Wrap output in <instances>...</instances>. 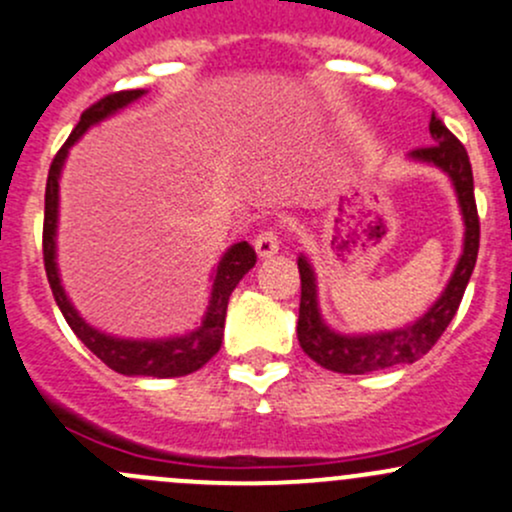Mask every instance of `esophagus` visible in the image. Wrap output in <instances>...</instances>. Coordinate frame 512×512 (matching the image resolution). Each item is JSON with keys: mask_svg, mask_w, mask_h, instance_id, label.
<instances>
[{"mask_svg": "<svg viewBox=\"0 0 512 512\" xmlns=\"http://www.w3.org/2000/svg\"><path fill=\"white\" fill-rule=\"evenodd\" d=\"M255 250H257V255L260 257H272L274 252L279 250V233H277V228H265V230H260V233H257V238H255Z\"/></svg>", "mask_w": 512, "mask_h": 512, "instance_id": "obj_1", "label": "esophagus"}]
</instances>
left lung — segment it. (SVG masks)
<instances>
[{"label":"left lung","mask_w":512,"mask_h":512,"mask_svg":"<svg viewBox=\"0 0 512 512\" xmlns=\"http://www.w3.org/2000/svg\"><path fill=\"white\" fill-rule=\"evenodd\" d=\"M429 134H432L434 144L412 149L410 157L439 166L454 181L466 223L464 255L456 265L454 277L449 279L437 304L412 326L390 333H375V336H341L321 321L319 304H316L314 270L304 257H299L301 301L297 336L304 353L311 360H316L321 368L333 370V373L365 375L373 373V370L392 368V365L414 363L432 351L434 343L439 341L441 333L446 331V326L459 311L466 284H469L473 267H476L478 242H481V223H478L476 196H473V171L466 147L446 129L437 115H432V120H429Z\"/></svg>","instance_id":"8db88e82"}]
</instances>
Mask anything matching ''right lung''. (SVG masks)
I'll return each instance as SVG.
<instances>
[{
	"instance_id": "obj_1",
	"label": "right lung",
	"mask_w": 512,
	"mask_h": 512,
	"mask_svg": "<svg viewBox=\"0 0 512 512\" xmlns=\"http://www.w3.org/2000/svg\"><path fill=\"white\" fill-rule=\"evenodd\" d=\"M144 90H120V93H110L105 98L88 107L80 115V122L75 125L71 137L66 139L58 154L51 161L46 181V208H43V267H46L48 284L56 297L58 309L66 316L68 326L73 328L75 336L90 348L107 368L122 375H147V378H181V375L196 373L198 368L208 363L215 353L220 351L223 343V328H225V311H228V299L233 289L238 287L242 274L250 272L255 267L257 255L252 245L245 240L230 247L220 260L218 270L213 277V292L211 306L203 319V324L188 336L169 338V341H125V338H112L105 333L95 331L93 326L85 324L68 301L66 292L61 287L56 270V220H58V179H61L63 161L68 157V149L83 137V132L95 122L105 120L112 112L122 110V107L142 98Z\"/></svg>"
}]
</instances>
